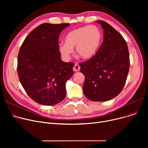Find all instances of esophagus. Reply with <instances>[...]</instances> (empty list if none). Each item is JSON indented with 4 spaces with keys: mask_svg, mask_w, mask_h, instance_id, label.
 Wrapping results in <instances>:
<instances>
[{
    "mask_svg": "<svg viewBox=\"0 0 148 148\" xmlns=\"http://www.w3.org/2000/svg\"><path fill=\"white\" fill-rule=\"evenodd\" d=\"M80 69V66L78 64H75L74 65V67H73V70H74V71H75V72H77V71H79Z\"/></svg>",
    "mask_w": 148,
    "mask_h": 148,
    "instance_id": "esophagus-1",
    "label": "esophagus"
}]
</instances>
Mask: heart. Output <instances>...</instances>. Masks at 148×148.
I'll return each mask as SVG.
<instances>
[{
	"mask_svg": "<svg viewBox=\"0 0 148 148\" xmlns=\"http://www.w3.org/2000/svg\"><path fill=\"white\" fill-rule=\"evenodd\" d=\"M103 40L101 30L95 26H85L70 31L65 38V43L59 45L62 56L69 59L75 47V51L84 59L94 56L98 51Z\"/></svg>",
	"mask_w": 148,
	"mask_h": 148,
	"instance_id": "b5f03b06",
	"label": "heart"
}]
</instances>
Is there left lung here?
I'll list each match as a JSON object with an SVG mask.
<instances>
[{
  "label": "left lung",
  "mask_w": 148,
  "mask_h": 148,
  "mask_svg": "<svg viewBox=\"0 0 148 148\" xmlns=\"http://www.w3.org/2000/svg\"><path fill=\"white\" fill-rule=\"evenodd\" d=\"M96 21L104 29L103 42L95 55L79 66L85 77V97L94 101H106L122 90L130 69V56L121 34L107 22Z\"/></svg>",
  "instance_id": "obj_1"
}]
</instances>
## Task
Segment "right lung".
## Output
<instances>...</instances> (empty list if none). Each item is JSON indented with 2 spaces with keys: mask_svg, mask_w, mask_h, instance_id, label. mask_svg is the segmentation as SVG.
<instances>
[{
  "mask_svg": "<svg viewBox=\"0 0 148 148\" xmlns=\"http://www.w3.org/2000/svg\"><path fill=\"white\" fill-rule=\"evenodd\" d=\"M68 26L43 23L27 36L19 50V80L27 95L38 104L53 106L66 96L65 84L73 74L74 64L62 61L58 39Z\"/></svg>",
  "mask_w": 148,
  "mask_h": 148,
  "instance_id": "add662e5",
  "label": "right lung"
}]
</instances>
